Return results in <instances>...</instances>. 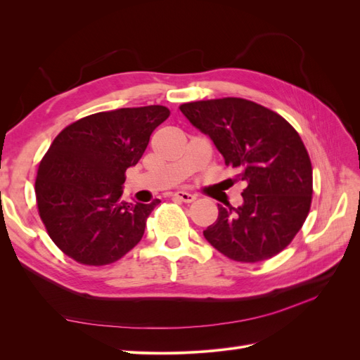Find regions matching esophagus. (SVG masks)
Masks as SVG:
<instances>
[{
	"label": "esophagus",
	"instance_id": "obj_1",
	"mask_svg": "<svg viewBox=\"0 0 360 360\" xmlns=\"http://www.w3.org/2000/svg\"><path fill=\"white\" fill-rule=\"evenodd\" d=\"M174 198L179 200V201H183V202H193L195 200H197V197L195 195L189 193V192H184V191H179L172 195Z\"/></svg>",
	"mask_w": 360,
	"mask_h": 360
}]
</instances>
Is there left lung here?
<instances>
[{
	"label": "left lung",
	"instance_id": "obj_1",
	"mask_svg": "<svg viewBox=\"0 0 360 360\" xmlns=\"http://www.w3.org/2000/svg\"><path fill=\"white\" fill-rule=\"evenodd\" d=\"M180 111L209 135L246 181L243 204L222 207L205 240L240 263H258L284 250L311 209L312 165L297 130L269 108L240 97L180 105Z\"/></svg>",
	"mask_w": 360,
	"mask_h": 360
}]
</instances>
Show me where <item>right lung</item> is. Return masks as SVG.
I'll list each match as a JSON object with an SVG mask.
<instances>
[{
  "instance_id": "add662e5",
  "label": "right lung",
  "mask_w": 360,
  "mask_h": 360,
  "mask_svg": "<svg viewBox=\"0 0 360 360\" xmlns=\"http://www.w3.org/2000/svg\"><path fill=\"white\" fill-rule=\"evenodd\" d=\"M168 117L162 105L120 108L86 115L52 141L37 169V209L52 242L76 263L112 264L143 238L160 200L126 202L122 186Z\"/></svg>"
}]
</instances>
